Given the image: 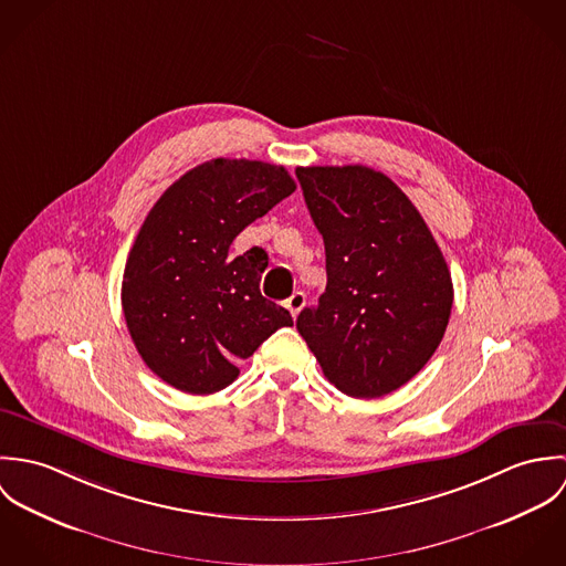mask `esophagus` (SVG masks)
Here are the masks:
<instances>
[{
	"mask_svg": "<svg viewBox=\"0 0 566 566\" xmlns=\"http://www.w3.org/2000/svg\"><path fill=\"white\" fill-rule=\"evenodd\" d=\"M285 307L290 310V314L296 318L301 314V310L305 307V294L303 292H294L287 301H285Z\"/></svg>",
	"mask_w": 566,
	"mask_h": 566,
	"instance_id": "obj_1",
	"label": "esophagus"
}]
</instances>
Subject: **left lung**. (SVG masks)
<instances>
[{"label": "left lung", "instance_id": "left-lung-1", "mask_svg": "<svg viewBox=\"0 0 566 566\" xmlns=\"http://www.w3.org/2000/svg\"><path fill=\"white\" fill-rule=\"evenodd\" d=\"M296 176L326 254V290L296 328L337 390L386 397L442 342L453 307L447 261L386 174L314 165L296 167Z\"/></svg>", "mask_w": 566, "mask_h": 566}]
</instances>
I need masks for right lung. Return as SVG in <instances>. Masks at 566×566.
I'll use <instances>...</instances> for the list:
<instances>
[{
	"instance_id": "1",
	"label": "right lung",
	"mask_w": 566,
	"mask_h": 566,
	"mask_svg": "<svg viewBox=\"0 0 566 566\" xmlns=\"http://www.w3.org/2000/svg\"><path fill=\"white\" fill-rule=\"evenodd\" d=\"M283 165L213 159L165 189L130 248L122 307L146 366L187 395L231 386L276 328L292 326L259 290L268 254L231 243L256 218L294 193Z\"/></svg>"
}]
</instances>
